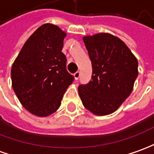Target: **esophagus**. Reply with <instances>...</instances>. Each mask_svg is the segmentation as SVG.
<instances>
[{"instance_id":"1","label":"esophagus","mask_w":154,"mask_h":154,"mask_svg":"<svg viewBox=\"0 0 154 154\" xmlns=\"http://www.w3.org/2000/svg\"><path fill=\"white\" fill-rule=\"evenodd\" d=\"M79 77H80V72H77L76 73H74V78H75V80H78Z\"/></svg>"}]
</instances>
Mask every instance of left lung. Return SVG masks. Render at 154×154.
<instances>
[{
    "mask_svg": "<svg viewBox=\"0 0 154 154\" xmlns=\"http://www.w3.org/2000/svg\"><path fill=\"white\" fill-rule=\"evenodd\" d=\"M92 62V80L78 87L83 106L96 116L115 112L129 97L138 61L124 42L110 33L82 38Z\"/></svg>",
    "mask_w": 154,
    "mask_h": 154,
    "instance_id": "obj_1",
    "label": "left lung"
}]
</instances>
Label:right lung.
I'll return each mask as SVG.
<instances>
[{"label":"right lung","mask_w":154,"mask_h":154,"mask_svg":"<svg viewBox=\"0 0 154 154\" xmlns=\"http://www.w3.org/2000/svg\"><path fill=\"white\" fill-rule=\"evenodd\" d=\"M66 36L58 26L43 24L28 38L12 64V88L22 105L34 116L55 112L74 80L61 52Z\"/></svg>","instance_id":"add662e5"}]
</instances>
